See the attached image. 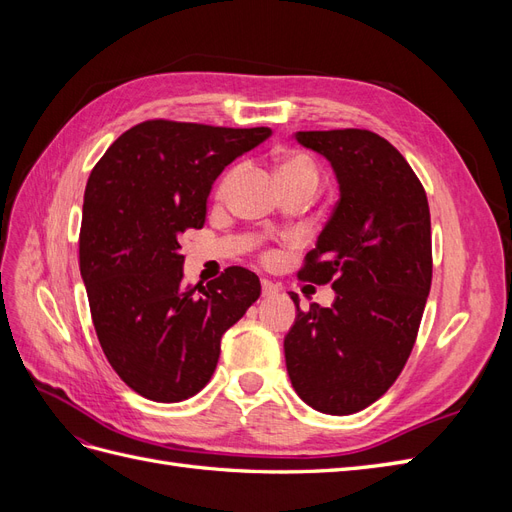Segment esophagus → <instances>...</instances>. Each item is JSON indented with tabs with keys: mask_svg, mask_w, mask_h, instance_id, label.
I'll list each match as a JSON object with an SVG mask.
<instances>
[{
	"mask_svg": "<svg viewBox=\"0 0 512 512\" xmlns=\"http://www.w3.org/2000/svg\"><path fill=\"white\" fill-rule=\"evenodd\" d=\"M280 292V286L269 282V280H262V297H273V294Z\"/></svg>",
	"mask_w": 512,
	"mask_h": 512,
	"instance_id": "esophagus-1",
	"label": "esophagus"
}]
</instances>
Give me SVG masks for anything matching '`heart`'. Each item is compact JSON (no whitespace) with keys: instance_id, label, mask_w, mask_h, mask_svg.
Listing matches in <instances>:
<instances>
[{"instance_id":"heart-1","label":"heart","mask_w":512,"mask_h":512,"mask_svg":"<svg viewBox=\"0 0 512 512\" xmlns=\"http://www.w3.org/2000/svg\"><path fill=\"white\" fill-rule=\"evenodd\" d=\"M277 179H280L282 188H297V185H303V188L309 190H318L320 185V168L318 164L307 156V153L301 151H284L277 156ZM239 175V166L228 168L226 173L220 179L218 185V196H224L228 192V188L235 183Z\"/></svg>"}]
</instances>
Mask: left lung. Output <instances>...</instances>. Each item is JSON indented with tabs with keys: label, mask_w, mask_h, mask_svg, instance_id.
<instances>
[{
	"label": "left lung",
	"mask_w": 512,
	"mask_h": 512,
	"mask_svg": "<svg viewBox=\"0 0 512 512\" xmlns=\"http://www.w3.org/2000/svg\"><path fill=\"white\" fill-rule=\"evenodd\" d=\"M339 181L331 220L307 252L299 280L331 284V307H299L284 339L294 391L324 414H354L399 378L431 288V218L421 179L376 132H297Z\"/></svg>",
	"instance_id": "8db88e82"
}]
</instances>
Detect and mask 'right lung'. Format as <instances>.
I'll return each mask as SVG.
<instances>
[{"instance_id":"right-lung-1","label":"right lung","mask_w":512,"mask_h":512,"mask_svg":"<svg viewBox=\"0 0 512 512\" xmlns=\"http://www.w3.org/2000/svg\"><path fill=\"white\" fill-rule=\"evenodd\" d=\"M271 136L149 119L123 132L85 188L79 262L98 342L132 391L175 404L211 380L220 339L260 297L258 275L228 267L183 282L179 237L203 228L222 170Z\"/></svg>"}]
</instances>
